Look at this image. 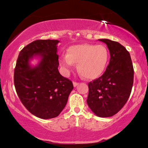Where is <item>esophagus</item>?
<instances>
[{"instance_id": "1", "label": "esophagus", "mask_w": 148, "mask_h": 148, "mask_svg": "<svg viewBox=\"0 0 148 148\" xmlns=\"http://www.w3.org/2000/svg\"><path fill=\"white\" fill-rule=\"evenodd\" d=\"M78 85H79V83L73 82V86H74V87H76V86H77Z\"/></svg>"}]
</instances>
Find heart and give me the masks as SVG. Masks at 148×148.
<instances>
[{
    "label": "heart",
    "mask_w": 148,
    "mask_h": 148,
    "mask_svg": "<svg viewBox=\"0 0 148 148\" xmlns=\"http://www.w3.org/2000/svg\"><path fill=\"white\" fill-rule=\"evenodd\" d=\"M108 49L104 45L82 44L69 47L67 55L59 58V63L65 74L77 64V70L86 79H95L103 72L108 63Z\"/></svg>",
    "instance_id": "obj_1"
}]
</instances>
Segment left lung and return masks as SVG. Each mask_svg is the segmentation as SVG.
<instances>
[{
	"label": "left lung",
	"instance_id": "1",
	"mask_svg": "<svg viewBox=\"0 0 148 148\" xmlns=\"http://www.w3.org/2000/svg\"><path fill=\"white\" fill-rule=\"evenodd\" d=\"M109 64L102 76L88 84L87 103L96 115L107 118L116 114L130 97L134 82V67L129 51L118 42L108 39Z\"/></svg>",
	"mask_w": 148,
	"mask_h": 148
}]
</instances>
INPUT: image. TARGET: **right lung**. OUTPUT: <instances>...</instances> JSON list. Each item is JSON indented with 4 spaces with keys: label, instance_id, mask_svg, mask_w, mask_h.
<instances>
[{
    "label": "right lung",
    "instance_id": "add662e5",
    "mask_svg": "<svg viewBox=\"0 0 148 148\" xmlns=\"http://www.w3.org/2000/svg\"><path fill=\"white\" fill-rule=\"evenodd\" d=\"M56 40L33 41L20 51L14 69V83L18 97L32 114L42 119L57 117L63 110L72 82L58 72ZM40 57L33 67V57Z\"/></svg>",
    "mask_w": 148,
    "mask_h": 148
}]
</instances>
